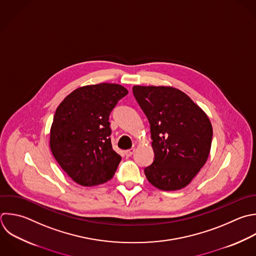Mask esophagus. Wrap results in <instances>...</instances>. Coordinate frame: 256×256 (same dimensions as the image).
<instances>
[{"mask_svg":"<svg viewBox=\"0 0 256 256\" xmlns=\"http://www.w3.org/2000/svg\"><path fill=\"white\" fill-rule=\"evenodd\" d=\"M134 152H135V149L132 148V149L126 150V151H125V155H126V157H131V156L134 154Z\"/></svg>","mask_w":256,"mask_h":256,"instance_id":"obj_1","label":"esophagus"}]
</instances>
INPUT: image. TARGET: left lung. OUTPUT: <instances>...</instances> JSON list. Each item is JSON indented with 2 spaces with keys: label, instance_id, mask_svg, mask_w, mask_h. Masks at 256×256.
<instances>
[{
  "label": "left lung",
  "instance_id": "8db88e82",
  "mask_svg": "<svg viewBox=\"0 0 256 256\" xmlns=\"http://www.w3.org/2000/svg\"><path fill=\"white\" fill-rule=\"evenodd\" d=\"M133 94L150 123L153 163L148 181L164 191L187 186L210 153L212 125L206 113L182 91L167 86H133Z\"/></svg>",
  "mask_w": 256,
  "mask_h": 256
}]
</instances>
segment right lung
Here are the masks:
<instances>
[{"label":"right lung","mask_w":256,"mask_h":256,"mask_svg":"<svg viewBox=\"0 0 256 256\" xmlns=\"http://www.w3.org/2000/svg\"><path fill=\"white\" fill-rule=\"evenodd\" d=\"M127 94L119 84L88 85L74 90L58 106L50 130V148L76 183L95 186L114 176L121 156L112 148L109 115Z\"/></svg>","instance_id":"add662e5"}]
</instances>
